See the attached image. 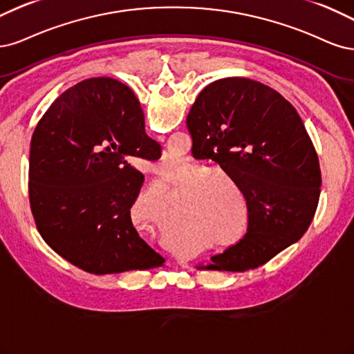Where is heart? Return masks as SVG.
<instances>
[{
  "mask_svg": "<svg viewBox=\"0 0 354 354\" xmlns=\"http://www.w3.org/2000/svg\"><path fill=\"white\" fill-rule=\"evenodd\" d=\"M196 179L191 184L192 192L187 206L185 225L191 230L201 231L210 243H222L225 245H234L241 241L245 234L236 235L241 225V214L234 207L227 185L236 188L235 180L222 170L210 172V167L192 166L182 176V182ZM165 179L148 194V198L158 214L166 210L165 200Z\"/></svg>",
  "mask_w": 354,
  "mask_h": 354,
  "instance_id": "b5f03b06",
  "label": "heart"
}]
</instances>
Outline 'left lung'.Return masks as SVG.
<instances>
[{"mask_svg": "<svg viewBox=\"0 0 354 354\" xmlns=\"http://www.w3.org/2000/svg\"><path fill=\"white\" fill-rule=\"evenodd\" d=\"M187 127L192 151L218 163L247 201L241 241L197 269H256L303 236L321 192L317 154L299 113L275 89L223 77L198 94Z\"/></svg>", "mask_w": 354, "mask_h": 354, "instance_id": "8db88e82", "label": "left lung"}]
</instances>
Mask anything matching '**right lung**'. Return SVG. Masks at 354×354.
Instances as JSON below:
<instances>
[{
	"label": "right lung",
	"instance_id": "1",
	"mask_svg": "<svg viewBox=\"0 0 354 354\" xmlns=\"http://www.w3.org/2000/svg\"><path fill=\"white\" fill-rule=\"evenodd\" d=\"M148 153L157 157V145L129 86L93 77L63 93L30 142L29 200L44 241L94 275L162 266L131 219L144 182L131 162Z\"/></svg>",
	"mask_w": 354,
	"mask_h": 354
}]
</instances>
